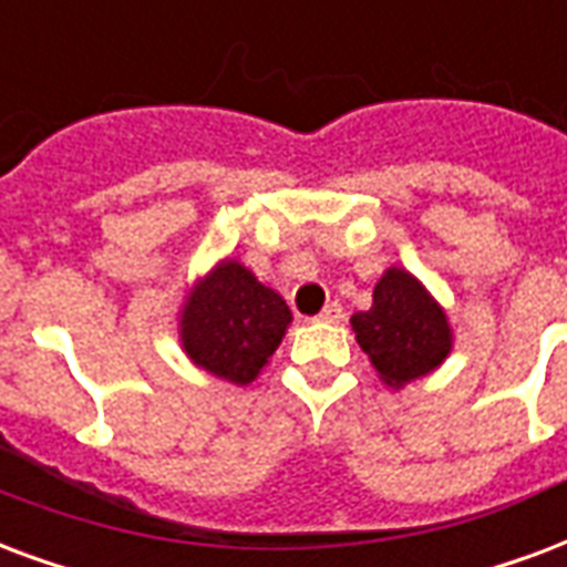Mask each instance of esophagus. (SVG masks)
<instances>
[{
	"label": "esophagus",
	"mask_w": 567,
	"mask_h": 567,
	"mask_svg": "<svg viewBox=\"0 0 567 567\" xmlns=\"http://www.w3.org/2000/svg\"><path fill=\"white\" fill-rule=\"evenodd\" d=\"M341 318H344V312H341V302H327V306H323L321 309V315H318V321H323V323H339Z\"/></svg>",
	"instance_id": "obj_1"
}]
</instances>
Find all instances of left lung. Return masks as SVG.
Returning a JSON list of instances; mask_svg holds the SVG:
<instances>
[{
	"mask_svg": "<svg viewBox=\"0 0 567 567\" xmlns=\"http://www.w3.org/2000/svg\"><path fill=\"white\" fill-rule=\"evenodd\" d=\"M351 327L380 380L392 389L425 378L452 353V327L443 306L401 267L380 276L371 309L353 315Z\"/></svg>",
	"mask_w": 567,
	"mask_h": 567,
	"instance_id": "obj_1",
	"label": "left lung"
}]
</instances>
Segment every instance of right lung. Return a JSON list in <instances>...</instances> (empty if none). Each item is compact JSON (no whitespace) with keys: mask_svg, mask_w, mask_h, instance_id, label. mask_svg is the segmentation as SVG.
Returning a JSON list of instances; mask_svg holds the SVG:
<instances>
[{"mask_svg":"<svg viewBox=\"0 0 567 567\" xmlns=\"http://www.w3.org/2000/svg\"><path fill=\"white\" fill-rule=\"evenodd\" d=\"M288 323V302L240 261L226 258L187 293L181 344L198 369L246 386L274 357Z\"/></svg>","mask_w":567,"mask_h":567,"instance_id":"1","label":"right lung"}]
</instances>
